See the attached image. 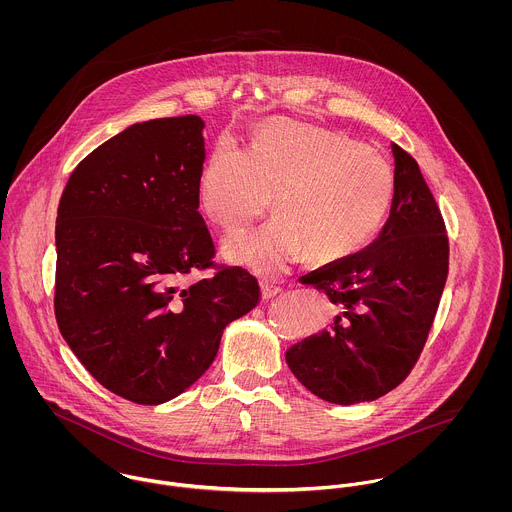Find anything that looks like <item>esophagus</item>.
I'll return each instance as SVG.
<instances>
[{
	"label": "esophagus",
	"mask_w": 512,
	"mask_h": 512,
	"mask_svg": "<svg viewBox=\"0 0 512 512\" xmlns=\"http://www.w3.org/2000/svg\"><path fill=\"white\" fill-rule=\"evenodd\" d=\"M260 288H262V299H272V297H276V295L282 293V288H278V286L272 284V282H262Z\"/></svg>",
	"instance_id": "obj_1"
}]
</instances>
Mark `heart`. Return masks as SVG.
Listing matches in <instances>:
<instances>
[{"label": "heart", "mask_w": 512, "mask_h": 512, "mask_svg": "<svg viewBox=\"0 0 512 512\" xmlns=\"http://www.w3.org/2000/svg\"><path fill=\"white\" fill-rule=\"evenodd\" d=\"M394 193V169L380 151L295 120L266 122L252 149L224 138L199 181L205 215L226 232L264 217L274 197L278 219L222 246L228 262L264 278L288 272L303 252L319 264L359 252Z\"/></svg>", "instance_id": "obj_1"}]
</instances>
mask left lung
<instances>
[{
	"label": "left lung",
	"instance_id": "8db88e82",
	"mask_svg": "<svg viewBox=\"0 0 512 512\" xmlns=\"http://www.w3.org/2000/svg\"><path fill=\"white\" fill-rule=\"evenodd\" d=\"M390 217L365 250L301 278L343 311L286 353L295 378L333 404L372 402L416 365L445 288L449 244L416 159L392 144Z\"/></svg>",
	"mask_w": 512,
	"mask_h": 512
}]
</instances>
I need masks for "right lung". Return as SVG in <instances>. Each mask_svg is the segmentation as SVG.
<instances>
[{
  "mask_svg": "<svg viewBox=\"0 0 512 512\" xmlns=\"http://www.w3.org/2000/svg\"><path fill=\"white\" fill-rule=\"evenodd\" d=\"M203 128L193 114L126 128L76 165L57 211L61 335L104 388L136 404L197 382L224 327L260 301L236 266L183 286L215 258L199 213Z\"/></svg>",
  "mask_w": 512,
  "mask_h": 512,
  "instance_id": "1",
  "label": "right lung"
}]
</instances>
